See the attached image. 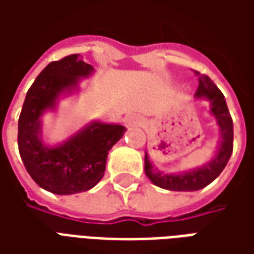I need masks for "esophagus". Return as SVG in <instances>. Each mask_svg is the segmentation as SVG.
<instances>
[{
	"instance_id": "esophagus-1",
	"label": "esophagus",
	"mask_w": 254,
	"mask_h": 254,
	"mask_svg": "<svg viewBox=\"0 0 254 254\" xmlns=\"http://www.w3.org/2000/svg\"><path fill=\"white\" fill-rule=\"evenodd\" d=\"M124 124H125L127 127H140V125H143V117L138 116V114H134V113H130V114H127L124 118Z\"/></svg>"
}]
</instances>
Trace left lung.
Returning <instances> with one entry per match:
<instances>
[{"label":"left lung","mask_w":254,"mask_h":254,"mask_svg":"<svg viewBox=\"0 0 254 254\" xmlns=\"http://www.w3.org/2000/svg\"><path fill=\"white\" fill-rule=\"evenodd\" d=\"M194 73L198 77V88L194 98L208 100L209 103L208 111L216 122V127H219V143L212 158L204 165L189 170L177 171V173L160 171L154 165V162L149 159L148 152L145 151V158H144L145 174L154 185L167 190L194 191L205 188L215 181L219 174L223 171L233 152V137H234L233 120L230 116L223 94L208 76L198 72Z\"/></svg>","instance_id":"left-lung-1"}]
</instances>
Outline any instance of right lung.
<instances>
[{
  "label": "right lung",
  "instance_id": "right-lung-1",
  "mask_svg": "<svg viewBox=\"0 0 254 254\" xmlns=\"http://www.w3.org/2000/svg\"><path fill=\"white\" fill-rule=\"evenodd\" d=\"M94 73L80 54H72L49 64L25 95L19 118L20 156L45 190L66 196L92 189L105 176L109 151L127 132L121 124L92 120L61 143L45 140V114L57 113L61 100L81 92V80Z\"/></svg>",
  "mask_w": 254,
  "mask_h": 254
}]
</instances>
